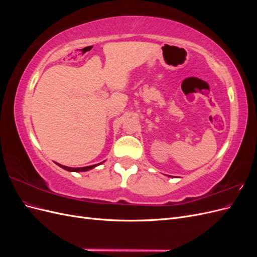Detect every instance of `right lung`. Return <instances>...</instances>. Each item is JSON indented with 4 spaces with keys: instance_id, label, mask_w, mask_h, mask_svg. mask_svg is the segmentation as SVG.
I'll return each mask as SVG.
<instances>
[{
    "instance_id": "right-lung-1",
    "label": "right lung",
    "mask_w": 257,
    "mask_h": 257,
    "mask_svg": "<svg viewBox=\"0 0 257 257\" xmlns=\"http://www.w3.org/2000/svg\"><path fill=\"white\" fill-rule=\"evenodd\" d=\"M104 162H105V161H104ZM104 162H102V163H104ZM102 163H98V164L90 165V166H85V167H77V168H74V167H67V166H65V165H61V164H59V163H56V164H57L58 166H60L61 168H63V169H65V170H67V172H76V173H80V172H87V170H90V169H92V168H94V167H96V166L100 165V164H102Z\"/></svg>"
}]
</instances>
